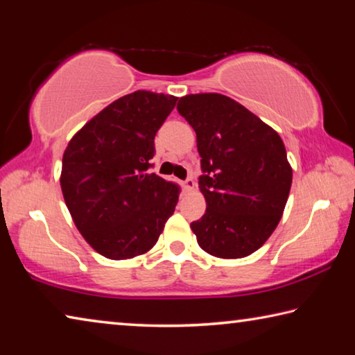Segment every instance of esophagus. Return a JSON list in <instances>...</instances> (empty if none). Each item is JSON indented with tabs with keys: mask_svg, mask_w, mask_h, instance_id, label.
Wrapping results in <instances>:
<instances>
[{
	"mask_svg": "<svg viewBox=\"0 0 355 355\" xmlns=\"http://www.w3.org/2000/svg\"><path fill=\"white\" fill-rule=\"evenodd\" d=\"M183 186H184V189L186 191H192L196 188V182H194V178L192 177H188L184 180V183H183Z\"/></svg>",
	"mask_w": 355,
	"mask_h": 355,
	"instance_id": "esophagus-1",
	"label": "esophagus"
}]
</instances>
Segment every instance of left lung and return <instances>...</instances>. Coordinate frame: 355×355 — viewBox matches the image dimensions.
<instances>
[{"label": "left lung", "mask_w": 355, "mask_h": 355, "mask_svg": "<svg viewBox=\"0 0 355 355\" xmlns=\"http://www.w3.org/2000/svg\"><path fill=\"white\" fill-rule=\"evenodd\" d=\"M197 135L207 211L191 222L209 255L243 258L272 235L290 194L293 171L277 131L220 94L182 97L177 105Z\"/></svg>", "instance_id": "left-lung-1"}]
</instances>
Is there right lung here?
<instances>
[{
  "label": "right lung",
  "mask_w": 355,
  "mask_h": 355,
  "mask_svg": "<svg viewBox=\"0 0 355 355\" xmlns=\"http://www.w3.org/2000/svg\"><path fill=\"white\" fill-rule=\"evenodd\" d=\"M177 97L136 91L106 106L71 137L61 188L78 230L111 260L146 254L175 211L180 186L152 173L155 136Z\"/></svg>",
  "instance_id": "obj_1"
}]
</instances>
